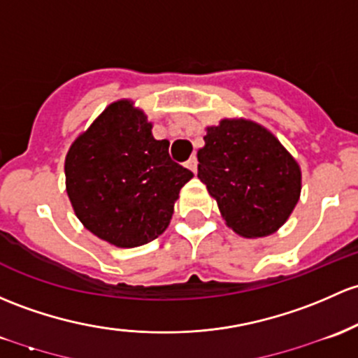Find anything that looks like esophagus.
<instances>
[{
  "label": "esophagus",
  "instance_id": "obj_1",
  "mask_svg": "<svg viewBox=\"0 0 358 358\" xmlns=\"http://www.w3.org/2000/svg\"><path fill=\"white\" fill-rule=\"evenodd\" d=\"M187 168H189L192 173H195V171H197V157H195V156H192L190 159L187 161Z\"/></svg>",
  "mask_w": 358,
  "mask_h": 358
}]
</instances>
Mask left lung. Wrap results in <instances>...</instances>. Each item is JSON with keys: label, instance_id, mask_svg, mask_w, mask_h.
Returning <instances> with one entry per match:
<instances>
[{"label": "left lung", "instance_id": "left-lung-1", "mask_svg": "<svg viewBox=\"0 0 358 358\" xmlns=\"http://www.w3.org/2000/svg\"><path fill=\"white\" fill-rule=\"evenodd\" d=\"M204 142L197 176L227 227L243 238L283 227L300 199L302 171L273 131L247 118H223L206 129Z\"/></svg>", "mask_w": 358, "mask_h": 358}]
</instances>
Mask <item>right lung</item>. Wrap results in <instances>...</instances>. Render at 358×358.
Listing matches in <instances>:
<instances>
[{
  "mask_svg": "<svg viewBox=\"0 0 358 358\" xmlns=\"http://www.w3.org/2000/svg\"><path fill=\"white\" fill-rule=\"evenodd\" d=\"M134 101L111 103L70 145L66 194L90 233L120 248L152 242L168 228L180 190L194 176L171 161Z\"/></svg>",
  "mask_w": 358,
  "mask_h": 358,
  "instance_id": "1",
  "label": "right lung"
}]
</instances>
